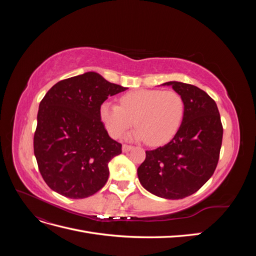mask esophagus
I'll return each instance as SVG.
<instances>
[{
    "instance_id": "1",
    "label": "esophagus",
    "mask_w": 256,
    "mask_h": 256,
    "mask_svg": "<svg viewBox=\"0 0 256 256\" xmlns=\"http://www.w3.org/2000/svg\"><path fill=\"white\" fill-rule=\"evenodd\" d=\"M134 147L132 146H130V145H127V144H124L122 145V152H130L131 150H132Z\"/></svg>"
}]
</instances>
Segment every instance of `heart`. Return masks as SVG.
Wrapping results in <instances>:
<instances>
[{"label": "heart", "instance_id": "1", "mask_svg": "<svg viewBox=\"0 0 256 256\" xmlns=\"http://www.w3.org/2000/svg\"><path fill=\"white\" fill-rule=\"evenodd\" d=\"M120 106L104 102L100 118L113 138H120L132 125L129 134L136 140L158 145L171 138L180 128L184 114L182 96L173 90H138L120 98Z\"/></svg>", "mask_w": 256, "mask_h": 256}]
</instances>
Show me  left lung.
Wrapping results in <instances>:
<instances>
[{"instance_id": "8db88e82", "label": "left lung", "mask_w": 256, "mask_h": 256, "mask_svg": "<svg viewBox=\"0 0 256 256\" xmlns=\"http://www.w3.org/2000/svg\"><path fill=\"white\" fill-rule=\"evenodd\" d=\"M162 85L172 86L182 96L184 118L168 144L146 150L138 177L152 194L180 200L196 193L212 176L219 161L223 128L218 106L207 92L177 81Z\"/></svg>"}]
</instances>
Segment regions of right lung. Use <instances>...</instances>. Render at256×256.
Segmentation results:
<instances>
[{
	"label": "right lung",
	"instance_id": "obj_1",
	"mask_svg": "<svg viewBox=\"0 0 256 256\" xmlns=\"http://www.w3.org/2000/svg\"><path fill=\"white\" fill-rule=\"evenodd\" d=\"M88 72L62 80L40 104L34 154L49 187L69 198L95 194L109 178V162L122 154V144L108 134L100 106L126 90Z\"/></svg>",
	"mask_w": 256,
	"mask_h": 256
}]
</instances>
